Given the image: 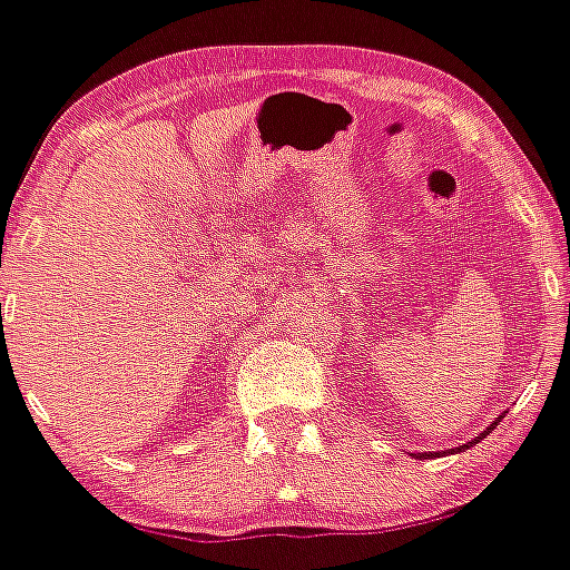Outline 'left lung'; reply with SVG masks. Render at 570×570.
<instances>
[{"mask_svg":"<svg viewBox=\"0 0 570 570\" xmlns=\"http://www.w3.org/2000/svg\"><path fill=\"white\" fill-rule=\"evenodd\" d=\"M501 419H503V415H501ZM501 419H498V421H501ZM498 421H494V424H498ZM494 424H489V428H485V430H483V433H480V436H478V439H471L469 445H462V448H460V451H465V448H471V445H478L480 439H485V436H489V433H492V428H494ZM451 451H453V448H451ZM421 456H424V460H428V456H433V453H421Z\"/></svg>","mask_w":570,"mask_h":570,"instance_id":"left-lung-1","label":"left lung"}]
</instances>
